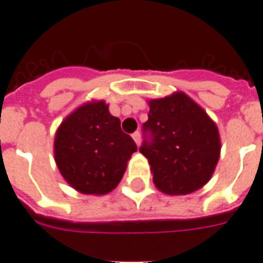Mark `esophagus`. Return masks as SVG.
<instances>
[{
  "mask_svg": "<svg viewBox=\"0 0 263 263\" xmlns=\"http://www.w3.org/2000/svg\"><path fill=\"white\" fill-rule=\"evenodd\" d=\"M132 137H133V140L136 141V144L140 145V142H141V133H140V132H136V133H133V134H132Z\"/></svg>",
  "mask_w": 263,
  "mask_h": 263,
  "instance_id": "1",
  "label": "esophagus"
}]
</instances>
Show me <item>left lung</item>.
Returning a JSON list of instances; mask_svg holds the SVG:
<instances>
[{
	"mask_svg": "<svg viewBox=\"0 0 263 263\" xmlns=\"http://www.w3.org/2000/svg\"><path fill=\"white\" fill-rule=\"evenodd\" d=\"M140 152L153 181L168 195H186L211 179L220 153L218 127L183 92L149 102Z\"/></svg>",
	"mask_w": 263,
	"mask_h": 263,
	"instance_id": "8db88e82",
	"label": "left lung"
}]
</instances>
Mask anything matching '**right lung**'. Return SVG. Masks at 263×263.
Masks as SVG:
<instances>
[{
    "mask_svg": "<svg viewBox=\"0 0 263 263\" xmlns=\"http://www.w3.org/2000/svg\"><path fill=\"white\" fill-rule=\"evenodd\" d=\"M137 145L108 112L105 102L82 106L67 117L55 137L58 168L82 194L103 195L118 185Z\"/></svg>",
    "mask_w": 263,
    "mask_h": 263,
    "instance_id": "obj_1",
    "label": "right lung"
}]
</instances>
